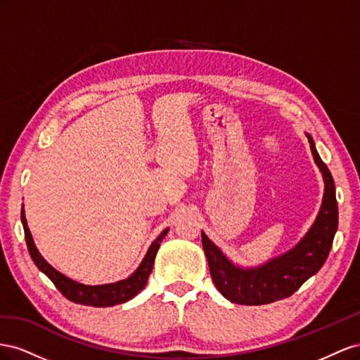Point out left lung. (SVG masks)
<instances>
[{"label":"left lung","instance_id":"obj_1","mask_svg":"<svg viewBox=\"0 0 360 360\" xmlns=\"http://www.w3.org/2000/svg\"><path fill=\"white\" fill-rule=\"evenodd\" d=\"M307 140L316 166L323 173L324 198L312 228L292 250L258 269H238L202 232V244L212 282L232 303L256 306L286 299L321 269L332 249L338 229L335 182L330 170L318 155L312 137L307 136Z\"/></svg>","mask_w":360,"mask_h":360}]
</instances>
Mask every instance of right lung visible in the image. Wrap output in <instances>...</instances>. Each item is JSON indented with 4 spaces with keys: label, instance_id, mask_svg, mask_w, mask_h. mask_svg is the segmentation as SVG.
Wrapping results in <instances>:
<instances>
[{
    "label": "right lung",
    "instance_id": "1",
    "mask_svg": "<svg viewBox=\"0 0 360 360\" xmlns=\"http://www.w3.org/2000/svg\"><path fill=\"white\" fill-rule=\"evenodd\" d=\"M20 220H22L24 224V233H25V243L27 248L30 252V256L34 261V264L37 265V269L45 273L51 282L56 285V288L63 294L68 300L74 302V303H79V304H86V306H98V307H105V306H115V304H120L125 303L128 300H131L132 297H136L145 285L148 283V277L153 269V261H155L157 252L160 249V244L162 241V238L166 237L169 229L162 231L160 237L152 243V245L149 248L145 259L141 261L139 269L132 273L128 279L120 281L116 283H108V285H96V286H89V285H83L70 281L69 277L63 276L61 273H58L56 269H53L44 258L42 255L39 253V250L36 249L32 233H30V229L27 226V219L24 210L20 211Z\"/></svg>",
    "mask_w": 360,
    "mask_h": 360
}]
</instances>
